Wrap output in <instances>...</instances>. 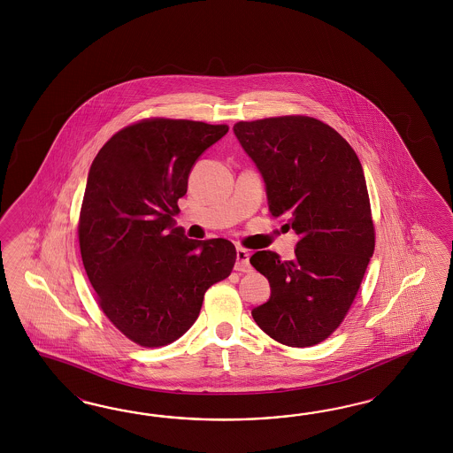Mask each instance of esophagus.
<instances>
[{
    "instance_id": "34e87169",
    "label": "esophagus",
    "mask_w": 453,
    "mask_h": 453,
    "mask_svg": "<svg viewBox=\"0 0 453 453\" xmlns=\"http://www.w3.org/2000/svg\"><path fill=\"white\" fill-rule=\"evenodd\" d=\"M235 271L239 273H250V264H249V252L242 247H237L235 250Z\"/></svg>"
}]
</instances>
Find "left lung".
I'll use <instances>...</instances> for the list:
<instances>
[{"instance_id":"obj_1","label":"left lung","mask_w":453,"mask_h":453,"mask_svg":"<svg viewBox=\"0 0 453 453\" xmlns=\"http://www.w3.org/2000/svg\"><path fill=\"white\" fill-rule=\"evenodd\" d=\"M265 180L269 212L299 235L296 257L259 250L250 264L271 299L252 317L288 347L324 342L342 324L375 247L371 199L356 151L329 124L279 116L234 124Z\"/></svg>"}]
</instances>
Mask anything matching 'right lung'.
Instances as JSON below:
<instances>
[{
	"instance_id": "right-lung-1",
	"label": "right lung",
	"mask_w": 453,
	"mask_h": 453,
	"mask_svg": "<svg viewBox=\"0 0 453 453\" xmlns=\"http://www.w3.org/2000/svg\"><path fill=\"white\" fill-rule=\"evenodd\" d=\"M227 131L148 118L118 131L91 165L78 220L84 271L104 316L141 347L178 341L207 288L233 273V242L188 239L173 219L196 159Z\"/></svg>"
}]
</instances>
